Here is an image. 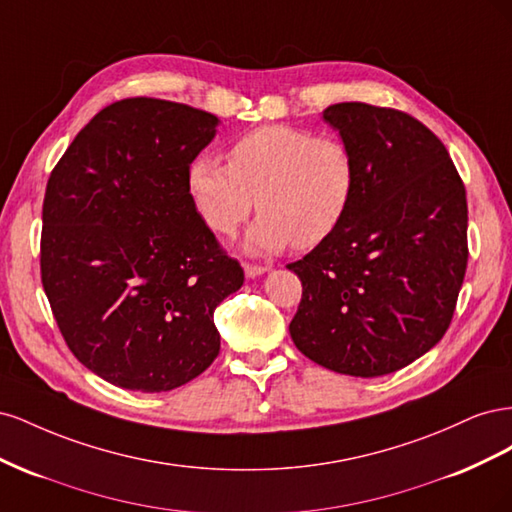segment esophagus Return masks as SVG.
Listing matches in <instances>:
<instances>
[{"label":"esophagus","instance_id":"1","mask_svg":"<svg viewBox=\"0 0 512 512\" xmlns=\"http://www.w3.org/2000/svg\"><path fill=\"white\" fill-rule=\"evenodd\" d=\"M243 271H245L247 277H250V280H254V277H260L262 273H267L269 269H267V267H260V265H250V262H245Z\"/></svg>","mask_w":512,"mask_h":512}]
</instances>
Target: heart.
Returning <instances> with one entry per match:
<instances>
[{"label":"heart","instance_id":"b5f03b06","mask_svg":"<svg viewBox=\"0 0 512 512\" xmlns=\"http://www.w3.org/2000/svg\"><path fill=\"white\" fill-rule=\"evenodd\" d=\"M359 183L352 149L312 130L260 126L241 134L228 162L198 156L188 170L194 205L220 235H232L256 200L260 213L245 237L252 254L307 250L339 228Z\"/></svg>","mask_w":512,"mask_h":512}]
</instances>
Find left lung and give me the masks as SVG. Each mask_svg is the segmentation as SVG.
<instances>
[{
    "label": "left lung",
    "instance_id": "obj_1",
    "mask_svg": "<svg viewBox=\"0 0 512 512\" xmlns=\"http://www.w3.org/2000/svg\"><path fill=\"white\" fill-rule=\"evenodd\" d=\"M322 117L352 149L359 183L333 235L288 265L303 284L290 337L337 374H393L453 320L468 267L466 188L440 138L408 113L342 102Z\"/></svg>",
    "mask_w": 512,
    "mask_h": 512
}]
</instances>
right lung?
<instances>
[{
	"mask_svg": "<svg viewBox=\"0 0 512 512\" xmlns=\"http://www.w3.org/2000/svg\"><path fill=\"white\" fill-rule=\"evenodd\" d=\"M218 123L188 104L119 100L76 134L46 183L44 292L72 354L121 389L173 391L220 354L213 312L243 269L188 185Z\"/></svg>",
	"mask_w": 512,
	"mask_h": 512,
	"instance_id": "1",
	"label": "right lung"
}]
</instances>
